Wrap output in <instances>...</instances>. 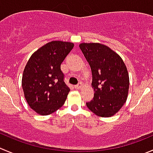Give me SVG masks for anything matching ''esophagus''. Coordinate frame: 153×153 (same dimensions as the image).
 <instances>
[{
    "label": "esophagus",
    "mask_w": 153,
    "mask_h": 153,
    "mask_svg": "<svg viewBox=\"0 0 153 153\" xmlns=\"http://www.w3.org/2000/svg\"><path fill=\"white\" fill-rule=\"evenodd\" d=\"M81 87H82V83H81V82H79L78 84L75 85V89H80Z\"/></svg>",
    "instance_id": "1"
}]
</instances>
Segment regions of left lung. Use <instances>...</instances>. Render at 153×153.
I'll return each mask as SVG.
<instances>
[{
	"label": "left lung",
	"instance_id": "left-lung-1",
	"mask_svg": "<svg viewBox=\"0 0 153 153\" xmlns=\"http://www.w3.org/2000/svg\"><path fill=\"white\" fill-rule=\"evenodd\" d=\"M79 47L91 68L95 92L93 99L86 105L98 116H113L128 96L129 78L126 66L122 58L106 45L81 43Z\"/></svg>",
	"mask_w": 153,
	"mask_h": 153
}]
</instances>
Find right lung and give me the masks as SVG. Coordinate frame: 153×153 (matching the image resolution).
Instances as JSON below:
<instances>
[{"instance_id": "1", "label": "right lung", "mask_w": 153, "mask_h": 153, "mask_svg": "<svg viewBox=\"0 0 153 153\" xmlns=\"http://www.w3.org/2000/svg\"><path fill=\"white\" fill-rule=\"evenodd\" d=\"M72 42L52 41L31 55L24 69L22 88L29 106L48 115L63 106L70 91L60 65L73 48Z\"/></svg>"}]
</instances>
